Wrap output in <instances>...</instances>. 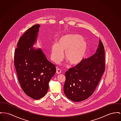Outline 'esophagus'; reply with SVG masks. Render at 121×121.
<instances>
[{
  "label": "esophagus",
  "instance_id": "obj_1",
  "mask_svg": "<svg viewBox=\"0 0 121 121\" xmlns=\"http://www.w3.org/2000/svg\"><path fill=\"white\" fill-rule=\"evenodd\" d=\"M61 73V71L60 69H58L57 68L56 69V73L57 74H60V73Z\"/></svg>",
  "mask_w": 121,
  "mask_h": 121
}]
</instances>
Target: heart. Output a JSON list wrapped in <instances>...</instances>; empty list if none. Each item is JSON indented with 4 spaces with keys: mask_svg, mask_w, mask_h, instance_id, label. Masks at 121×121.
Instances as JSON below:
<instances>
[{
    "mask_svg": "<svg viewBox=\"0 0 121 121\" xmlns=\"http://www.w3.org/2000/svg\"><path fill=\"white\" fill-rule=\"evenodd\" d=\"M87 44L82 37L78 34H67L58 39L57 43H53L50 47L51 59L59 63L64 57L71 65L79 63L84 56Z\"/></svg>",
    "mask_w": 121,
    "mask_h": 121,
    "instance_id": "b5f03b06",
    "label": "heart"
}]
</instances>
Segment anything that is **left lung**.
<instances>
[{"mask_svg": "<svg viewBox=\"0 0 121 121\" xmlns=\"http://www.w3.org/2000/svg\"><path fill=\"white\" fill-rule=\"evenodd\" d=\"M105 49L99 40L95 53L88 59H82L75 67L65 73V95L74 102L86 99L94 93L105 70Z\"/></svg>", "mask_w": 121, "mask_h": 121, "instance_id": "1", "label": "left lung"}]
</instances>
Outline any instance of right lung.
Segmentation results:
<instances>
[{
  "label": "right lung",
  "instance_id": "obj_1",
  "mask_svg": "<svg viewBox=\"0 0 121 121\" xmlns=\"http://www.w3.org/2000/svg\"><path fill=\"white\" fill-rule=\"evenodd\" d=\"M40 25H35L25 32L17 43L14 64L21 87L28 96L38 100L44 96L48 83L56 72L40 48H31L37 40Z\"/></svg>",
  "mask_w": 121,
  "mask_h": 121
}]
</instances>
